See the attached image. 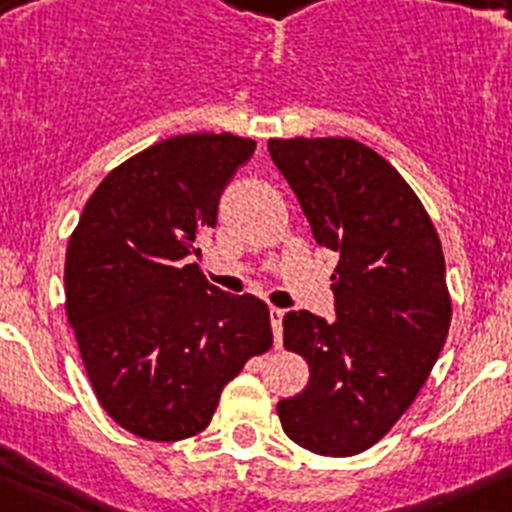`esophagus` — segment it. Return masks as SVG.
I'll use <instances>...</instances> for the list:
<instances>
[{
  "mask_svg": "<svg viewBox=\"0 0 512 512\" xmlns=\"http://www.w3.org/2000/svg\"><path fill=\"white\" fill-rule=\"evenodd\" d=\"M269 318H271V328H274V343H277V348H279V346H282L284 310H279V307H269Z\"/></svg>",
  "mask_w": 512,
  "mask_h": 512,
  "instance_id": "1",
  "label": "esophagus"
}]
</instances>
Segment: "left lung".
<instances>
[{
	"instance_id": "obj_1",
	"label": "left lung",
	"mask_w": 512,
	"mask_h": 512,
	"mask_svg": "<svg viewBox=\"0 0 512 512\" xmlns=\"http://www.w3.org/2000/svg\"><path fill=\"white\" fill-rule=\"evenodd\" d=\"M318 246L336 253V320L284 315L310 382L279 400L282 428L320 456H354L413 405L451 325L446 261L418 194L354 138L269 140Z\"/></svg>"
}]
</instances>
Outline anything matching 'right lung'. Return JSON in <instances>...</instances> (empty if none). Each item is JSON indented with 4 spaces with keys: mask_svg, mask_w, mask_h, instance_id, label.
Returning a JSON list of instances; mask_svg holds the SVG:
<instances>
[{
    "mask_svg": "<svg viewBox=\"0 0 512 512\" xmlns=\"http://www.w3.org/2000/svg\"><path fill=\"white\" fill-rule=\"evenodd\" d=\"M251 138H166L112 169L66 248V315L99 405L148 441L205 431L225 384L269 351V307L228 295L187 256Z\"/></svg>",
    "mask_w": 512,
    "mask_h": 512,
    "instance_id": "right-lung-1",
    "label": "right lung"
}]
</instances>
